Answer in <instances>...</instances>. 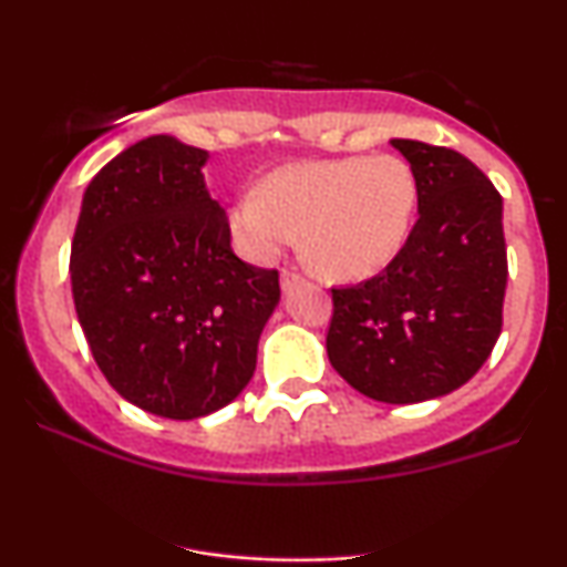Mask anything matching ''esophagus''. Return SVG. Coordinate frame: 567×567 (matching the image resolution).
Masks as SVG:
<instances>
[{"mask_svg": "<svg viewBox=\"0 0 567 567\" xmlns=\"http://www.w3.org/2000/svg\"><path fill=\"white\" fill-rule=\"evenodd\" d=\"M303 282V277L301 275H292V271H282V275H279V285H282V290L288 292V290H292V288H298V285Z\"/></svg>", "mask_w": 567, "mask_h": 567, "instance_id": "1", "label": "esophagus"}]
</instances>
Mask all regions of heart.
<instances>
[{
    "instance_id": "b5f03b06",
    "label": "heart",
    "mask_w": 567,
    "mask_h": 567,
    "mask_svg": "<svg viewBox=\"0 0 567 567\" xmlns=\"http://www.w3.org/2000/svg\"><path fill=\"white\" fill-rule=\"evenodd\" d=\"M415 186L408 162L347 157L279 167L258 192L229 210V234L239 256L271 264L298 243L322 277L368 279L386 269L413 229Z\"/></svg>"
}]
</instances>
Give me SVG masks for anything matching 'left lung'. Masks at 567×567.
Masks as SVG:
<instances>
[{
	"mask_svg": "<svg viewBox=\"0 0 567 567\" xmlns=\"http://www.w3.org/2000/svg\"><path fill=\"white\" fill-rule=\"evenodd\" d=\"M419 186V220L381 275L333 290L328 360L389 405L437 400L485 365L506 290L504 202L453 148L392 138Z\"/></svg>",
	"mask_w": 567,
	"mask_h": 567,
	"instance_id": "left-lung-1",
	"label": "left lung"
}]
</instances>
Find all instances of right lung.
<instances>
[{"instance_id": "1", "label": "right lung", "mask_w": 567, "mask_h": 567, "mask_svg": "<svg viewBox=\"0 0 567 567\" xmlns=\"http://www.w3.org/2000/svg\"><path fill=\"white\" fill-rule=\"evenodd\" d=\"M210 154L152 135L84 188L71 243L76 317L106 381L130 405L194 421L256 373L279 275L239 261L202 167Z\"/></svg>"}]
</instances>
